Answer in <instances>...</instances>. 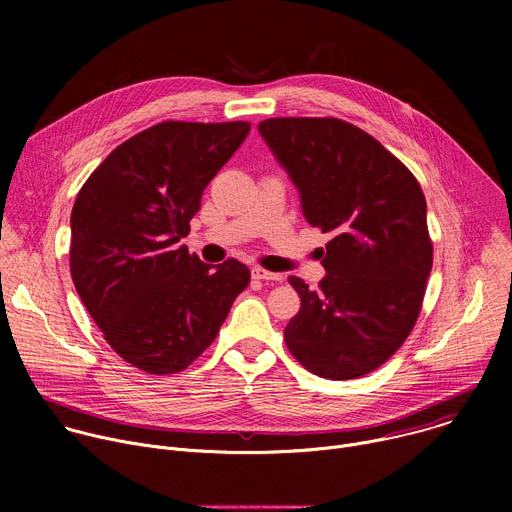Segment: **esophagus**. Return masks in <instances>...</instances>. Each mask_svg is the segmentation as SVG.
<instances>
[{
	"instance_id": "1",
	"label": "esophagus",
	"mask_w": 512,
	"mask_h": 512,
	"mask_svg": "<svg viewBox=\"0 0 512 512\" xmlns=\"http://www.w3.org/2000/svg\"><path fill=\"white\" fill-rule=\"evenodd\" d=\"M253 279H261V281H281L283 275L281 273H273V271H267V269H261V267H255L251 271Z\"/></svg>"
}]
</instances>
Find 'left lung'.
<instances>
[{"instance_id": "1", "label": "left lung", "mask_w": 512, "mask_h": 512, "mask_svg": "<svg viewBox=\"0 0 512 512\" xmlns=\"http://www.w3.org/2000/svg\"><path fill=\"white\" fill-rule=\"evenodd\" d=\"M259 133L298 188L306 221L332 237L316 291L287 277L302 306L285 344L318 377L367 375L397 352L421 310L433 261L421 186L375 137L340 119H267Z\"/></svg>"}]
</instances>
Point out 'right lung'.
<instances>
[{"mask_svg":"<svg viewBox=\"0 0 512 512\" xmlns=\"http://www.w3.org/2000/svg\"><path fill=\"white\" fill-rule=\"evenodd\" d=\"M245 121H164L115 148L70 214V273L111 348L133 367L184 371L216 338L251 271L180 245L200 198L249 135Z\"/></svg>","mask_w":512,"mask_h":512,"instance_id":"obj_1","label":"right lung"}]
</instances>
